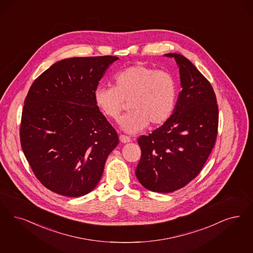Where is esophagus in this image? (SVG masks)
Wrapping results in <instances>:
<instances>
[{
  "instance_id": "34e87169",
  "label": "esophagus",
  "mask_w": 253,
  "mask_h": 253,
  "mask_svg": "<svg viewBox=\"0 0 253 253\" xmlns=\"http://www.w3.org/2000/svg\"><path fill=\"white\" fill-rule=\"evenodd\" d=\"M120 140H121V142H122V143H128V142H131V138L129 136L124 135V134H121L120 135Z\"/></svg>"
}]
</instances>
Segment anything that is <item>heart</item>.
I'll use <instances>...</instances> for the list:
<instances>
[{
  "instance_id": "b5f03b06",
  "label": "heart",
  "mask_w": 253,
  "mask_h": 253,
  "mask_svg": "<svg viewBox=\"0 0 253 253\" xmlns=\"http://www.w3.org/2000/svg\"><path fill=\"white\" fill-rule=\"evenodd\" d=\"M115 86L96 87V105L105 117L116 120L129 101L130 112L120 120L122 129L135 133L150 122L157 126L167 122L174 112L176 84L166 70L155 69L146 64H134L114 76Z\"/></svg>"
}]
</instances>
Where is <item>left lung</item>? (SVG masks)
<instances>
[{
	"label": "left lung",
	"instance_id": "8db88e82",
	"mask_svg": "<svg viewBox=\"0 0 253 253\" xmlns=\"http://www.w3.org/2000/svg\"><path fill=\"white\" fill-rule=\"evenodd\" d=\"M166 56L174 57L179 67L182 90L170 119L137 139L141 158L136 177L155 192H174L195 178L218 135V104L210 82L182 55Z\"/></svg>",
	"mask_w": 253,
	"mask_h": 253
}]
</instances>
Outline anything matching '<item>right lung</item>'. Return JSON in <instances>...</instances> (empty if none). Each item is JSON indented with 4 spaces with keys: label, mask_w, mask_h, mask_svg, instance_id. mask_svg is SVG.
<instances>
[{
    "label": "right lung",
    "mask_w": 253,
    "mask_h": 253,
    "mask_svg": "<svg viewBox=\"0 0 253 253\" xmlns=\"http://www.w3.org/2000/svg\"><path fill=\"white\" fill-rule=\"evenodd\" d=\"M115 56L70 58L54 63L30 87L22 108L20 144L36 178L68 197L91 192L119 144L96 105V87Z\"/></svg>",
    "instance_id": "right-lung-1"
}]
</instances>
